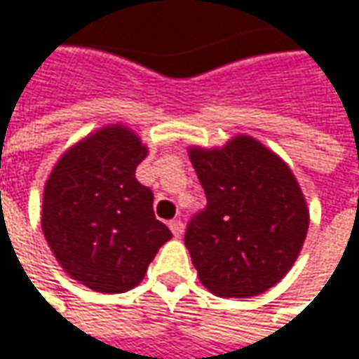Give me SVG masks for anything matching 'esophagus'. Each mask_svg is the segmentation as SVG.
<instances>
[{
    "mask_svg": "<svg viewBox=\"0 0 359 359\" xmlns=\"http://www.w3.org/2000/svg\"><path fill=\"white\" fill-rule=\"evenodd\" d=\"M170 230H172V233H174L175 238H180V236L184 233V222H182V220H172V222H170Z\"/></svg>",
    "mask_w": 359,
    "mask_h": 359,
    "instance_id": "34e87169",
    "label": "esophagus"
}]
</instances>
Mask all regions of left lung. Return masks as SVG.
Wrapping results in <instances>:
<instances>
[{
	"label": "left lung",
	"instance_id": "obj_1",
	"mask_svg": "<svg viewBox=\"0 0 359 359\" xmlns=\"http://www.w3.org/2000/svg\"><path fill=\"white\" fill-rule=\"evenodd\" d=\"M207 207L187 222L185 248L215 296L273 288L299 255L309 228L304 193L274 152L240 135L222 149H191Z\"/></svg>",
	"mask_w": 359,
	"mask_h": 359
}]
</instances>
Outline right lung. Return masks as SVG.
<instances>
[{"label": "right lung", "mask_w": 359, "mask_h": 359, "mask_svg": "<svg viewBox=\"0 0 359 359\" xmlns=\"http://www.w3.org/2000/svg\"><path fill=\"white\" fill-rule=\"evenodd\" d=\"M144 156L137 135L108 126L65 152L46 182V241L65 273L94 292L137 286L172 238L154 216L151 187L135 177Z\"/></svg>", "instance_id": "1"}]
</instances>
